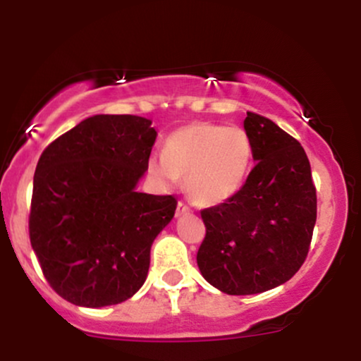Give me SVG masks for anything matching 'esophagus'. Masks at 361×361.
<instances>
[{
	"instance_id": "esophagus-1",
	"label": "esophagus",
	"mask_w": 361,
	"mask_h": 361,
	"mask_svg": "<svg viewBox=\"0 0 361 361\" xmlns=\"http://www.w3.org/2000/svg\"><path fill=\"white\" fill-rule=\"evenodd\" d=\"M185 214H190L188 205L183 204V202H178V207H176V217H181V215H185Z\"/></svg>"
}]
</instances>
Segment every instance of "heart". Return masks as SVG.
I'll list each match as a JSON object with an SVG mask.
<instances>
[{
    "mask_svg": "<svg viewBox=\"0 0 361 361\" xmlns=\"http://www.w3.org/2000/svg\"><path fill=\"white\" fill-rule=\"evenodd\" d=\"M252 156V140L243 127L195 122L168 135L164 152L147 159V175L161 188H173L185 178L195 204L215 207L243 188Z\"/></svg>",
    "mask_w": 361,
    "mask_h": 361,
    "instance_id": "1",
    "label": "heart"
}]
</instances>
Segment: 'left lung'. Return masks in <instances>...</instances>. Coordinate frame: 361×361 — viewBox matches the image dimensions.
<instances>
[{"label": "left lung", "instance_id": "8db88e82", "mask_svg": "<svg viewBox=\"0 0 361 361\" xmlns=\"http://www.w3.org/2000/svg\"><path fill=\"white\" fill-rule=\"evenodd\" d=\"M256 166L243 188L202 210L207 234L197 264L212 287L252 295L299 271L316 226V186L304 147L270 118L247 111Z\"/></svg>", "mask_w": 361, "mask_h": 361}]
</instances>
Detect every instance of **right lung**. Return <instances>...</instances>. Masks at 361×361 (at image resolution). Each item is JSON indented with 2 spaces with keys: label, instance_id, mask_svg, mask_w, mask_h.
Segmentation results:
<instances>
[{
  "label": "right lung",
  "instance_id": "right-lung-1",
  "mask_svg": "<svg viewBox=\"0 0 361 361\" xmlns=\"http://www.w3.org/2000/svg\"><path fill=\"white\" fill-rule=\"evenodd\" d=\"M137 115H93L45 147L35 168L30 243L44 276L81 307L130 299L151 246L175 217L171 195L137 192L157 132Z\"/></svg>",
  "mask_w": 361,
  "mask_h": 361
}]
</instances>
